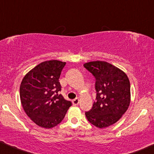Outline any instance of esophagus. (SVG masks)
Instances as JSON below:
<instances>
[{
  "mask_svg": "<svg viewBox=\"0 0 154 154\" xmlns=\"http://www.w3.org/2000/svg\"><path fill=\"white\" fill-rule=\"evenodd\" d=\"M79 102H80V100H79V98H75V99L73 100V104L74 106H77L78 104L79 103Z\"/></svg>",
  "mask_w": 154,
  "mask_h": 154,
  "instance_id": "34e87169",
  "label": "esophagus"
}]
</instances>
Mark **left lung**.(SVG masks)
<instances>
[{"label":"left lung","instance_id":"8db88e82","mask_svg":"<svg viewBox=\"0 0 154 154\" xmlns=\"http://www.w3.org/2000/svg\"><path fill=\"white\" fill-rule=\"evenodd\" d=\"M83 66L96 79V101L85 113L87 119L100 128L114 124L129 106V79L123 71L105 61H91Z\"/></svg>","mask_w":154,"mask_h":154}]
</instances>
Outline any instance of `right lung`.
<instances>
[{
  "instance_id": "add662e5",
  "label": "right lung",
  "mask_w": 154,
  "mask_h": 154,
  "mask_svg": "<svg viewBox=\"0 0 154 154\" xmlns=\"http://www.w3.org/2000/svg\"><path fill=\"white\" fill-rule=\"evenodd\" d=\"M66 62L57 60L41 63L23 79L20 101L24 111L38 126L51 128L61 122L72 103L64 99L59 78Z\"/></svg>"
}]
</instances>
